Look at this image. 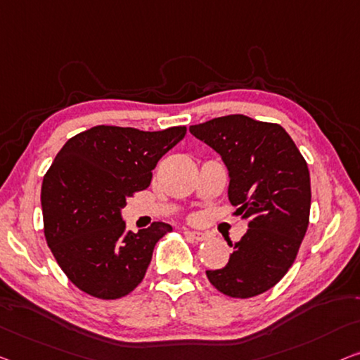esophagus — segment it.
I'll return each mask as SVG.
<instances>
[{"mask_svg":"<svg viewBox=\"0 0 360 360\" xmlns=\"http://www.w3.org/2000/svg\"><path fill=\"white\" fill-rule=\"evenodd\" d=\"M184 234H186V238L195 240V243H202V240L207 239V234L200 233V231H189V229H186Z\"/></svg>","mask_w":360,"mask_h":360,"instance_id":"1","label":"esophagus"}]
</instances>
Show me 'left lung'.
Masks as SVG:
<instances>
[{"instance_id": "1", "label": "left lung", "mask_w": 360, "mask_h": 360, "mask_svg": "<svg viewBox=\"0 0 360 360\" xmlns=\"http://www.w3.org/2000/svg\"><path fill=\"white\" fill-rule=\"evenodd\" d=\"M192 136L221 155L229 173L228 197L249 219L226 266L208 270L219 292L248 299L286 275L309 226L310 174L296 143L280 124L244 115L191 126Z\"/></svg>"}]
</instances>
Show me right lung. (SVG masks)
<instances>
[{
    "mask_svg": "<svg viewBox=\"0 0 360 360\" xmlns=\"http://www.w3.org/2000/svg\"><path fill=\"white\" fill-rule=\"evenodd\" d=\"M184 126L146 132L95 126L64 143L41 184L43 228L58 265L80 291L120 299L143 280L155 244L171 231L155 221L126 231V198L152 181L158 160L184 139Z\"/></svg>",
    "mask_w": 360,
    "mask_h": 360,
    "instance_id": "add662e5",
    "label": "right lung"
}]
</instances>
